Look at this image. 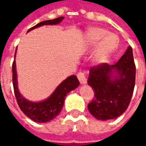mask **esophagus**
Segmentation results:
<instances>
[{
  "mask_svg": "<svg viewBox=\"0 0 146 146\" xmlns=\"http://www.w3.org/2000/svg\"><path fill=\"white\" fill-rule=\"evenodd\" d=\"M77 78H78L81 84H87V78H86L85 73H84V72H80L77 74Z\"/></svg>",
  "mask_w": 146,
  "mask_h": 146,
  "instance_id": "obj_1",
  "label": "esophagus"
}]
</instances>
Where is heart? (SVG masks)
Listing matches in <instances>:
<instances>
[{
	"label": "heart",
	"mask_w": 146,
	"mask_h": 146,
	"mask_svg": "<svg viewBox=\"0 0 146 146\" xmlns=\"http://www.w3.org/2000/svg\"><path fill=\"white\" fill-rule=\"evenodd\" d=\"M85 41L88 47L93 48L97 46L94 54V60L100 64L107 60L118 44V37L114 33L101 27H92L87 30Z\"/></svg>",
	"instance_id": "1"
}]
</instances>
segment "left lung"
Wrapping results in <instances>:
<instances>
[{
  "instance_id": "obj_1",
  "label": "left lung",
  "mask_w": 146,
  "mask_h": 146,
  "mask_svg": "<svg viewBox=\"0 0 146 146\" xmlns=\"http://www.w3.org/2000/svg\"><path fill=\"white\" fill-rule=\"evenodd\" d=\"M135 65L132 48L114 65L102 63L92 67L88 84L95 91L89 112L100 120L115 119L124 113L131 99L135 84Z\"/></svg>"
}]
</instances>
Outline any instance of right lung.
<instances>
[{"label": "right lung", "mask_w": 146, "mask_h": 146, "mask_svg": "<svg viewBox=\"0 0 146 146\" xmlns=\"http://www.w3.org/2000/svg\"><path fill=\"white\" fill-rule=\"evenodd\" d=\"M63 19L64 17L61 16L52 20L43 21L30 28L27 31V33L30 32V30H33L44 25H56L60 23L63 20ZM16 51L17 48L15 50V57L16 56ZM17 77L16 64L15 61H14L12 64V81L15 95L17 100L18 105L25 115H27L33 121L38 123H46L54 119L60 113L61 110L63 107L65 97L67 94L76 89L80 85V82L76 76L72 75L64 80L59 85H58L53 93L48 98L40 102H31L24 98L20 94L18 88Z\"/></svg>", "instance_id": "add662e5"}]
</instances>
